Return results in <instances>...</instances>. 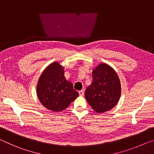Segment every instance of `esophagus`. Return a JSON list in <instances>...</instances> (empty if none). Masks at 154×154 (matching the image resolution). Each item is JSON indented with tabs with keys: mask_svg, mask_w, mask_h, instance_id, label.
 <instances>
[{
	"mask_svg": "<svg viewBox=\"0 0 154 154\" xmlns=\"http://www.w3.org/2000/svg\"><path fill=\"white\" fill-rule=\"evenodd\" d=\"M79 95H80V96H83V95H84V90H82L79 91Z\"/></svg>",
	"mask_w": 154,
	"mask_h": 154,
	"instance_id": "esophagus-1",
	"label": "esophagus"
}]
</instances>
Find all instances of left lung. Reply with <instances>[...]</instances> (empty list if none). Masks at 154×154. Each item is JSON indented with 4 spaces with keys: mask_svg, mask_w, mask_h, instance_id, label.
Masks as SVG:
<instances>
[{
    "mask_svg": "<svg viewBox=\"0 0 154 154\" xmlns=\"http://www.w3.org/2000/svg\"><path fill=\"white\" fill-rule=\"evenodd\" d=\"M93 81L85 90V96L98 113L111 110L121 95V84L116 72L108 64H99L92 71Z\"/></svg>",
    "mask_w": 154,
    "mask_h": 154,
    "instance_id": "left-lung-1",
    "label": "left lung"
}]
</instances>
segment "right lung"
Wrapping results in <instances>:
<instances>
[{
  "mask_svg": "<svg viewBox=\"0 0 154 154\" xmlns=\"http://www.w3.org/2000/svg\"><path fill=\"white\" fill-rule=\"evenodd\" d=\"M36 92L45 108L57 112L64 110L79 96L72 83L65 78L63 67L57 62L44 70L38 81Z\"/></svg>",
  "mask_w": 154,
  "mask_h": 154,
  "instance_id": "1",
  "label": "right lung"
}]
</instances>
